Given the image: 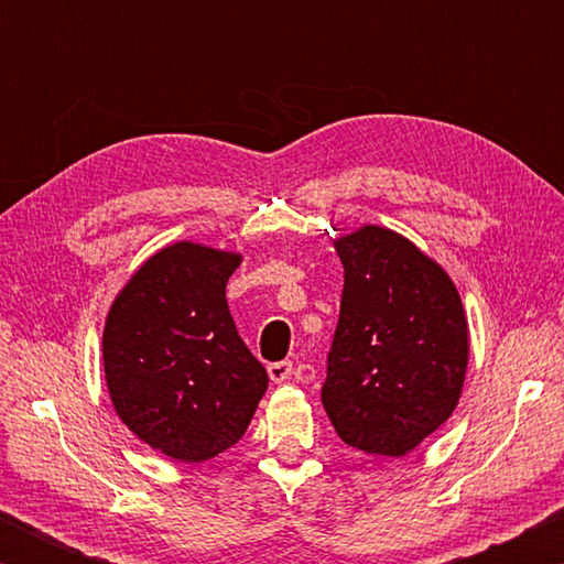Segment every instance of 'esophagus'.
Wrapping results in <instances>:
<instances>
[{"mask_svg": "<svg viewBox=\"0 0 564 564\" xmlns=\"http://www.w3.org/2000/svg\"><path fill=\"white\" fill-rule=\"evenodd\" d=\"M293 373V362L291 360H275L269 366V376L273 383H285Z\"/></svg>", "mask_w": 564, "mask_h": 564, "instance_id": "34e87169", "label": "esophagus"}]
</instances>
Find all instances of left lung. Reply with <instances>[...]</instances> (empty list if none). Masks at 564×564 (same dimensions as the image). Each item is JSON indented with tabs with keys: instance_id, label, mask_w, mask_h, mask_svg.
Returning <instances> with one entry per match:
<instances>
[{
	"instance_id": "8db88e82",
	"label": "left lung",
	"mask_w": 564,
	"mask_h": 564,
	"mask_svg": "<svg viewBox=\"0 0 564 564\" xmlns=\"http://www.w3.org/2000/svg\"><path fill=\"white\" fill-rule=\"evenodd\" d=\"M343 295L323 408L343 443L400 457L435 433L460 400L467 318L441 265L390 228L340 236Z\"/></svg>"
}]
</instances>
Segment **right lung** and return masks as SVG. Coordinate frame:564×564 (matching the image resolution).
I'll return each instance as SVG.
<instances>
[{"label": "right lung", "instance_id": "add662e5", "mask_svg": "<svg viewBox=\"0 0 564 564\" xmlns=\"http://www.w3.org/2000/svg\"><path fill=\"white\" fill-rule=\"evenodd\" d=\"M241 256L161 248L123 285L104 326V373L123 425L181 463L241 441L269 376L236 330L226 283Z\"/></svg>", "mask_w": 564, "mask_h": 564}]
</instances>
